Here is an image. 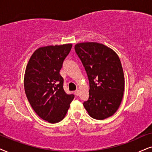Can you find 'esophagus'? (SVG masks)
Listing matches in <instances>:
<instances>
[{
  "mask_svg": "<svg viewBox=\"0 0 152 152\" xmlns=\"http://www.w3.org/2000/svg\"><path fill=\"white\" fill-rule=\"evenodd\" d=\"M75 94L76 95V96H78V95H79V94H80V90H76L75 91Z\"/></svg>",
  "mask_w": 152,
  "mask_h": 152,
  "instance_id": "obj_1",
  "label": "esophagus"
}]
</instances>
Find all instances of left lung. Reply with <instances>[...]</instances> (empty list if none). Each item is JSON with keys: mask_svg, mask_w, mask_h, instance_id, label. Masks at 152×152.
<instances>
[{"mask_svg": "<svg viewBox=\"0 0 152 152\" xmlns=\"http://www.w3.org/2000/svg\"><path fill=\"white\" fill-rule=\"evenodd\" d=\"M74 48L90 83L89 99L83 103L85 108L96 120L112 116L120 106L124 90L120 58L112 48L97 42H82Z\"/></svg>", "mask_w": 152, "mask_h": 152, "instance_id": "8db88e82", "label": "left lung"}]
</instances>
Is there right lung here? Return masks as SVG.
Returning a JSON list of instances; mask_svg holds the SVG:
<instances>
[{
	"label": "right lung",
	"instance_id": "obj_1",
	"mask_svg": "<svg viewBox=\"0 0 152 152\" xmlns=\"http://www.w3.org/2000/svg\"><path fill=\"white\" fill-rule=\"evenodd\" d=\"M72 47V44L39 47L26 68L24 89L28 102L38 116L51 124L63 120L74 98L64 92L60 74Z\"/></svg>",
	"mask_w": 152,
	"mask_h": 152
}]
</instances>
